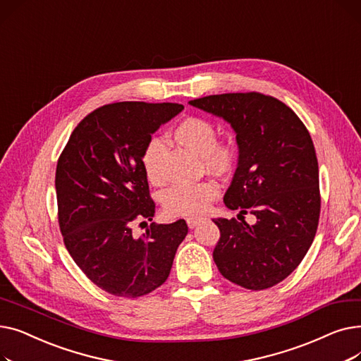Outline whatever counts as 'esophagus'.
I'll return each instance as SVG.
<instances>
[{
    "instance_id": "obj_1",
    "label": "esophagus",
    "mask_w": 361,
    "mask_h": 361,
    "mask_svg": "<svg viewBox=\"0 0 361 361\" xmlns=\"http://www.w3.org/2000/svg\"><path fill=\"white\" fill-rule=\"evenodd\" d=\"M206 218H202V216H190V218H187V225H188V228H196V226L200 224V222H203Z\"/></svg>"
}]
</instances>
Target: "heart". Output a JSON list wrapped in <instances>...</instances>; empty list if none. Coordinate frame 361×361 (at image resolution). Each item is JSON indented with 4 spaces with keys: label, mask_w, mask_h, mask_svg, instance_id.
Segmentation results:
<instances>
[{
    "label": "heart",
    "mask_w": 361,
    "mask_h": 361,
    "mask_svg": "<svg viewBox=\"0 0 361 361\" xmlns=\"http://www.w3.org/2000/svg\"><path fill=\"white\" fill-rule=\"evenodd\" d=\"M173 137L180 145L200 155L204 168L211 173L225 176L231 173L238 161V149L233 142H216L218 130L214 123L202 117H187L173 131ZM165 145L162 139L152 137L142 152V166L147 180L159 185L165 181L162 155ZM219 188L212 180L197 183H178L162 193L164 211L171 216H193L204 212L218 196Z\"/></svg>",
    "instance_id": "heart-1"
}]
</instances>
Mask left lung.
<instances>
[{
    "instance_id": "1",
    "label": "left lung",
    "mask_w": 361,
    "mask_h": 361,
    "mask_svg": "<svg viewBox=\"0 0 361 361\" xmlns=\"http://www.w3.org/2000/svg\"><path fill=\"white\" fill-rule=\"evenodd\" d=\"M190 105L228 121L237 133L238 166L224 196L238 219L214 222V260L224 278L259 291L286 279L305 259L320 215L319 166L310 133L279 99L259 92L222 93ZM252 213L249 226L243 214Z\"/></svg>"
}]
</instances>
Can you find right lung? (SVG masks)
<instances>
[{
    "instance_id": "right-lung-1",
    "label": "right lung",
    "mask_w": 361,
    "mask_h": 361,
    "mask_svg": "<svg viewBox=\"0 0 361 361\" xmlns=\"http://www.w3.org/2000/svg\"><path fill=\"white\" fill-rule=\"evenodd\" d=\"M180 104L114 102L78 124L56 164L59 225L66 249L82 272L108 294L146 295L166 281L188 233L184 219L152 222L136 237L133 225L155 215L142 152Z\"/></svg>"
}]
</instances>
